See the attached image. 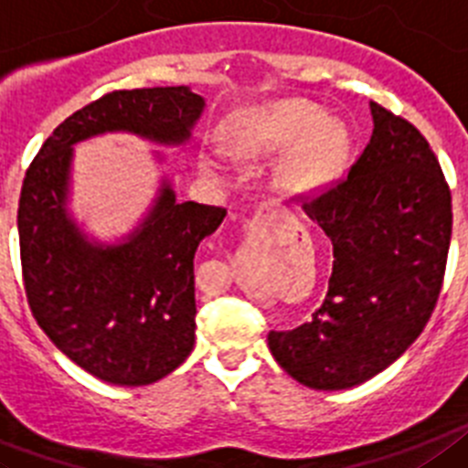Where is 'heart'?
I'll return each instance as SVG.
<instances>
[{
    "instance_id": "heart-1",
    "label": "heart",
    "mask_w": 468,
    "mask_h": 468,
    "mask_svg": "<svg viewBox=\"0 0 468 468\" xmlns=\"http://www.w3.org/2000/svg\"><path fill=\"white\" fill-rule=\"evenodd\" d=\"M284 178L292 186H318L339 169L348 150V133L339 122L327 120V112L306 101H290L268 108L251 120L238 141L245 153L290 148Z\"/></svg>"
}]
</instances>
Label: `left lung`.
<instances>
[{
    "label": "left lung",
    "instance_id": "1",
    "mask_svg": "<svg viewBox=\"0 0 468 468\" xmlns=\"http://www.w3.org/2000/svg\"><path fill=\"white\" fill-rule=\"evenodd\" d=\"M375 132L346 176L303 211L332 239L324 302L268 348L299 384L341 391L379 375L429 323L452 235V195L429 141L405 117L369 103Z\"/></svg>",
    "mask_w": 468,
    "mask_h": 468
}]
</instances>
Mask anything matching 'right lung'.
<instances>
[{
	"label": "right lung",
	"mask_w": 468,
	"mask_h": 468,
	"mask_svg": "<svg viewBox=\"0 0 468 468\" xmlns=\"http://www.w3.org/2000/svg\"><path fill=\"white\" fill-rule=\"evenodd\" d=\"M202 108L188 87L105 93L60 122L23 178L18 239L32 315L56 348L108 384H153L190 356L195 250L226 209L178 202L165 186L127 242L91 245L65 217L72 145L103 132L184 144Z\"/></svg>",
	"instance_id": "right-lung-1"
}]
</instances>
